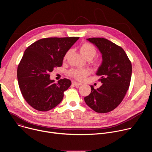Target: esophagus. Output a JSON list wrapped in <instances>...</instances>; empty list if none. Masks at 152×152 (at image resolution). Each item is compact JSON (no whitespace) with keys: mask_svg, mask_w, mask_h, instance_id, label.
I'll list each match as a JSON object with an SVG mask.
<instances>
[{"mask_svg":"<svg viewBox=\"0 0 152 152\" xmlns=\"http://www.w3.org/2000/svg\"><path fill=\"white\" fill-rule=\"evenodd\" d=\"M72 84L73 85H75V86H76V87H77V86H80L81 85L80 83H77V82H75V81H72Z\"/></svg>","mask_w":152,"mask_h":152,"instance_id":"1","label":"esophagus"}]
</instances>
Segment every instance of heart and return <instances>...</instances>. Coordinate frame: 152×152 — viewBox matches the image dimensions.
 Segmentation results:
<instances>
[{
  "instance_id": "heart-1",
  "label": "heart",
  "mask_w": 152,
  "mask_h": 152,
  "mask_svg": "<svg viewBox=\"0 0 152 152\" xmlns=\"http://www.w3.org/2000/svg\"><path fill=\"white\" fill-rule=\"evenodd\" d=\"M79 51L81 55L86 59H92L96 55H97V50L96 48L89 42H84L80 46L79 48ZM70 50H68L64 56V59H66L70 54ZM100 63L99 60H96L94 62V64L96 66L99 65ZM90 72L87 69H73L69 71V75L70 77L78 80H82L85 77L88 75Z\"/></svg>"
}]
</instances>
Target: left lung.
<instances>
[{
	"instance_id": "obj_1",
	"label": "left lung",
	"mask_w": 152,
	"mask_h": 152,
	"mask_svg": "<svg viewBox=\"0 0 152 152\" xmlns=\"http://www.w3.org/2000/svg\"><path fill=\"white\" fill-rule=\"evenodd\" d=\"M87 40L94 44L102 54L103 62L97 75L101 86L94 89L84 100L89 107L98 113H109L121 103L131 82L132 64L124 50L104 38H91Z\"/></svg>"
}]
</instances>
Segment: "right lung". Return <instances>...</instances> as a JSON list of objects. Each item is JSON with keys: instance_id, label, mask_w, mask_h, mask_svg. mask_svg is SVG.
Instances as JSON below:
<instances>
[{"instance_id": "right-lung-1", "label": "right lung", "mask_w": 152, "mask_h": 152, "mask_svg": "<svg viewBox=\"0 0 152 152\" xmlns=\"http://www.w3.org/2000/svg\"><path fill=\"white\" fill-rule=\"evenodd\" d=\"M79 38H42L25 51L17 67V79L21 94L35 110L48 111L62 101L64 91L72 82L64 78L55 83L54 80L50 79V73L62 66L65 53Z\"/></svg>"}]
</instances>
